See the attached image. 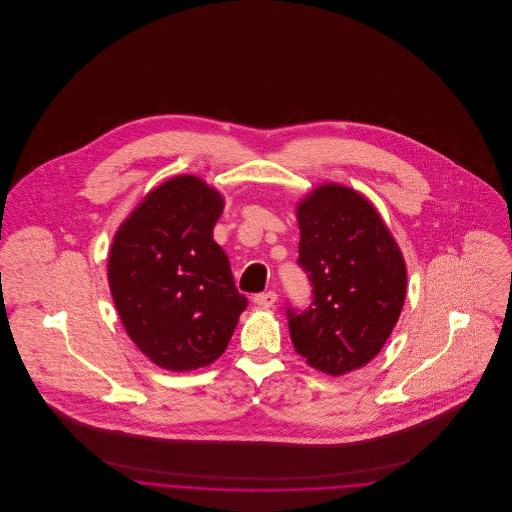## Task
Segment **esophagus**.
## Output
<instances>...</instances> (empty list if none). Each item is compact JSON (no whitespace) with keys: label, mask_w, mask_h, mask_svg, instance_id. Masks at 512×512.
I'll use <instances>...</instances> for the list:
<instances>
[{"label":"esophagus","mask_w":512,"mask_h":512,"mask_svg":"<svg viewBox=\"0 0 512 512\" xmlns=\"http://www.w3.org/2000/svg\"><path fill=\"white\" fill-rule=\"evenodd\" d=\"M276 299H278L276 292L257 293V295L253 297L255 305H259V307H263V309H270V307L276 303Z\"/></svg>","instance_id":"obj_1"}]
</instances>
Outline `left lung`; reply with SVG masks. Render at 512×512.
<instances>
[{
    "instance_id": "obj_1",
    "label": "left lung",
    "mask_w": 512,
    "mask_h": 512,
    "mask_svg": "<svg viewBox=\"0 0 512 512\" xmlns=\"http://www.w3.org/2000/svg\"><path fill=\"white\" fill-rule=\"evenodd\" d=\"M297 263L313 284V307L288 311L295 351L330 376L370 363L390 338L405 295L407 265L370 199L324 182L295 205Z\"/></svg>"
}]
</instances>
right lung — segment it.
<instances>
[{"label":"right lung","mask_w":512,"mask_h":512,"mask_svg":"<svg viewBox=\"0 0 512 512\" xmlns=\"http://www.w3.org/2000/svg\"><path fill=\"white\" fill-rule=\"evenodd\" d=\"M222 209L217 188L180 174L147 192L113 236V303L128 338L165 370L215 363L247 307L213 240Z\"/></svg>","instance_id":"right-lung-1"}]
</instances>
